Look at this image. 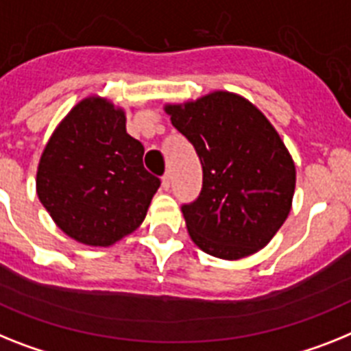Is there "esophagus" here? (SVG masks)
<instances>
[{"instance_id":"esophagus-1","label":"esophagus","mask_w":351,"mask_h":351,"mask_svg":"<svg viewBox=\"0 0 351 351\" xmlns=\"http://www.w3.org/2000/svg\"><path fill=\"white\" fill-rule=\"evenodd\" d=\"M171 187V173H166V175L162 176V189L169 191Z\"/></svg>"}]
</instances>
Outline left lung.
<instances>
[{
  "label": "left lung",
  "instance_id": "1",
  "mask_svg": "<svg viewBox=\"0 0 351 351\" xmlns=\"http://www.w3.org/2000/svg\"><path fill=\"white\" fill-rule=\"evenodd\" d=\"M164 110L202 160V193L182 207L194 244L225 261L264 248L289 216L296 185L278 132L253 103L226 90Z\"/></svg>",
  "mask_w": 351,
  "mask_h": 351
}]
</instances>
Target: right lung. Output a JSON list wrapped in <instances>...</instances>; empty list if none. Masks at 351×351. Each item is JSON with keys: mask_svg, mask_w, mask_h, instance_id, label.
<instances>
[{"mask_svg": "<svg viewBox=\"0 0 351 351\" xmlns=\"http://www.w3.org/2000/svg\"><path fill=\"white\" fill-rule=\"evenodd\" d=\"M143 155V144L126 134L123 108L99 96L84 98L40 155L37 196L67 237L112 246L139 228L160 187Z\"/></svg>", "mask_w": 351, "mask_h": 351, "instance_id": "add662e5", "label": "right lung"}]
</instances>
